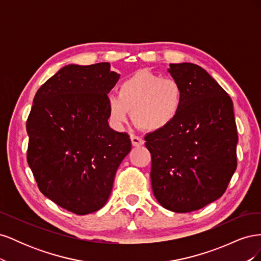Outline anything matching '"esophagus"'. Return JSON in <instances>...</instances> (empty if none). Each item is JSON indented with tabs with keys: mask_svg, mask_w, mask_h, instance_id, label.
Listing matches in <instances>:
<instances>
[{
	"mask_svg": "<svg viewBox=\"0 0 261 261\" xmlns=\"http://www.w3.org/2000/svg\"><path fill=\"white\" fill-rule=\"evenodd\" d=\"M130 140H132V145L134 147H139V146H143L144 145V139L141 137H138V136H135V135H132L130 136Z\"/></svg>",
	"mask_w": 261,
	"mask_h": 261,
	"instance_id": "obj_1",
	"label": "esophagus"
}]
</instances>
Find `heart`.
<instances>
[{
  "mask_svg": "<svg viewBox=\"0 0 261 261\" xmlns=\"http://www.w3.org/2000/svg\"><path fill=\"white\" fill-rule=\"evenodd\" d=\"M183 103V89L173 78H162L148 70H138L117 86L116 96L107 99L109 117L115 126L128 121V112L139 128L155 132L177 117Z\"/></svg>",
  "mask_w": 261,
  "mask_h": 261,
  "instance_id": "obj_1",
  "label": "heart"
}]
</instances>
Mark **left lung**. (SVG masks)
<instances>
[{
	"label": "left lung",
	"instance_id": "obj_1",
	"mask_svg": "<svg viewBox=\"0 0 261 261\" xmlns=\"http://www.w3.org/2000/svg\"><path fill=\"white\" fill-rule=\"evenodd\" d=\"M168 72L183 89V103L170 125L145 137L150 178L163 208L191 212L220 198L236 170L233 102L198 65L170 64Z\"/></svg>",
	"mask_w": 261,
	"mask_h": 261
}]
</instances>
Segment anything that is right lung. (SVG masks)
<instances>
[{"label": "right lung", "mask_w": 261, "mask_h": 261, "mask_svg": "<svg viewBox=\"0 0 261 261\" xmlns=\"http://www.w3.org/2000/svg\"><path fill=\"white\" fill-rule=\"evenodd\" d=\"M109 63L69 64L34 98L26 128L27 161L40 192L76 215L98 211L132 149L127 134L110 128L108 93L120 75Z\"/></svg>", "instance_id": "add662e5"}]
</instances>
